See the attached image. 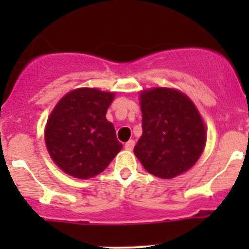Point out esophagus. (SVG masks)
<instances>
[{"label":"esophagus","instance_id":"obj_1","mask_svg":"<svg viewBox=\"0 0 249 249\" xmlns=\"http://www.w3.org/2000/svg\"><path fill=\"white\" fill-rule=\"evenodd\" d=\"M133 147H135V141L133 140H129L128 142L124 144V148L128 149V151H132V149H133Z\"/></svg>","mask_w":249,"mask_h":249}]
</instances>
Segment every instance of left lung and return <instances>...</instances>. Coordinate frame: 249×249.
Wrapping results in <instances>:
<instances>
[{
	"label": "left lung",
	"mask_w": 249,
	"mask_h": 249,
	"mask_svg": "<svg viewBox=\"0 0 249 249\" xmlns=\"http://www.w3.org/2000/svg\"><path fill=\"white\" fill-rule=\"evenodd\" d=\"M141 109L143 133L133 151L144 169L160 178L188 171L206 144V128L192 101L157 87L141 93Z\"/></svg>",
	"instance_id": "8db88e82"
}]
</instances>
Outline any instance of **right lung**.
Segmentation results:
<instances>
[{
  "label": "right lung",
  "mask_w": 249,
  "mask_h": 249,
  "mask_svg": "<svg viewBox=\"0 0 249 249\" xmlns=\"http://www.w3.org/2000/svg\"><path fill=\"white\" fill-rule=\"evenodd\" d=\"M112 92L78 89L57 103L46 126V146L59 168L76 178L105 171L122 148L106 113Z\"/></svg>",
  "instance_id": "1"
}]
</instances>
